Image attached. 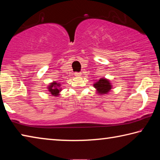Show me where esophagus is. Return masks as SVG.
<instances>
[{
    "label": "esophagus",
    "mask_w": 160,
    "mask_h": 160,
    "mask_svg": "<svg viewBox=\"0 0 160 160\" xmlns=\"http://www.w3.org/2000/svg\"><path fill=\"white\" fill-rule=\"evenodd\" d=\"M81 74H82V73H81L80 72H75V76H80Z\"/></svg>",
    "instance_id": "esophagus-1"
}]
</instances>
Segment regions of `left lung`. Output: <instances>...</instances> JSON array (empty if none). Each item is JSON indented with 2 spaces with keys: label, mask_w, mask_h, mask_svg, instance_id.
Listing matches in <instances>:
<instances>
[{
  "label": "left lung",
  "mask_w": 160,
  "mask_h": 160,
  "mask_svg": "<svg viewBox=\"0 0 160 160\" xmlns=\"http://www.w3.org/2000/svg\"><path fill=\"white\" fill-rule=\"evenodd\" d=\"M94 87L97 89L98 94H107L112 89V85L109 81L104 78H101L98 82L94 83Z\"/></svg>",
  "instance_id": "obj_1"
}]
</instances>
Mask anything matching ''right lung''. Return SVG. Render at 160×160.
Wrapping results in <instances>:
<instances>
[{
  "mask_svg": "<svg viewBox=\"0 0 160 160\" xmlns=\"http://www.w3.org/2000/svg\"><path fill=\"white\" fill-rule=\"evenodd\" d=\"M60 86H61V84L56 83V82H52L49 85V87H48V91L50 92L52 95L58 96L59 94H58L59 92L61 90L60 89Z\"/></svg>",
  "mask_w": 160,
  "mask_h": 160,
  "instance_id": "1",
  "label": "right lung"
}]
</instances>
